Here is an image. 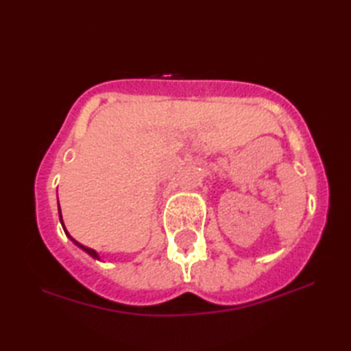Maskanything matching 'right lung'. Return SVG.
Returning a JSON list of instances; mask_svg holds the SVG:
<instances>
[{"instance_id":"add662e5","label":"right lung","mask_w":351,"mask_h":351,"mask_svg":"<svg viewBox=\"0 0 351 351\" xmlns=\"http://www.w3.org/2000/svg\"><path fill=\"white\" fill-rule=\"evenodd\" d=\"M58 215H60V223H62V226H63V229H64V234L66 235H68L69 238H71V240L73 241V244H75V245H78V247L81 249V250H84L86 253H88V255H90L92 258H95V259H99V255H98V253H96L93 249H88V247H86V245H83V244H80L78 241H75V240H73V238L69 235V232H68V230H66V228H64V223H63V219H62V211H60V205H58Z\"/></svg>"}]
</instances>
